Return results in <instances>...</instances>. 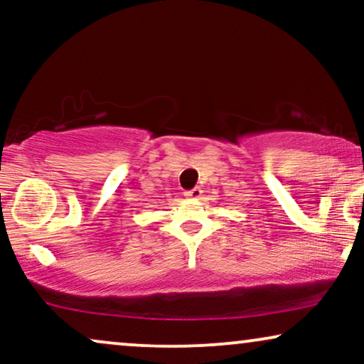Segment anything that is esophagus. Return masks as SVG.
<instances>
[{"label": "esophagus", "instance_id": "34e87169", "mask_svg": "<svg viewBox=\"0 0 364 364\" xmlns=\"http://www.w3.org/2000/svg\"><path fill=\"white\" fill-rule=\"evenodd\" d=\"M202 193H203V191L200 190V188H193V190L186 191L185 196H186V198H190V200H198L200 196H202Z\"/></svg>", "mask_w": 364, "mask_h": 364}]
</instances>
